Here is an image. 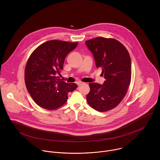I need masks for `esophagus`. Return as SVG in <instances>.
Masks as SVG:
<instances>
[{
  "label": "esophagus",
  "mask_w": 160,
  "mask_h": 160,
  "mask_svg": "<svg viewBox=\"0 0 160 160\" xmlns=\"http://www.w3.org/2000/svg\"><path fill=\"white\" fill-rule=\"evenodd\" d=\"M77 84L78 86H80V85H82V84H83V83L82 82H77Z\"/></svg>",
  "instance_id": "34e87169"
}]
</instances>
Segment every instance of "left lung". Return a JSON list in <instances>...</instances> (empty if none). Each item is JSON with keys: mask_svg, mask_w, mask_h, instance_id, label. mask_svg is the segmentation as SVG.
<instances>
[{"mask_svg": "<svg viewBox=\"0 0 160 160\" xmlns=\"http://www.w3.org/2000/svg\"><path fill=\"white\" fill-rule=\"evenodd\" d=\"M85 44L106 79L102 85L88 83L87 101L98 111H108L117 106L127 93L131 80L130 57L124 45L114 38L99 37L85 41Z\"/></svg>", "mask_w": 160, "mask_h": 160, "instance_id": "8db88e82", "label": "left lung"}]
</instances>
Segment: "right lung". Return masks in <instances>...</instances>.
Masks as SVG:
<instances>
[{
  "instance_id": "obj_1",
  "label": "right lung",
  "mask_w": 160,
  "mask_h": 160,
  "mask_svg": "<svg viewBox=\"0 0 160 160\" xmlns=\"http://www.w3.org/2000/svg\"><path fill=\"white\" fill-rule=\"evenodd\" d=\"M78 42L52 40L44 42L32 53L25 71V81L31 97L39 106L56 109L66 103L68 94L78 85L66 83L58 75L63 68L66 56Z\"/></svg>"
}]
</instances>
